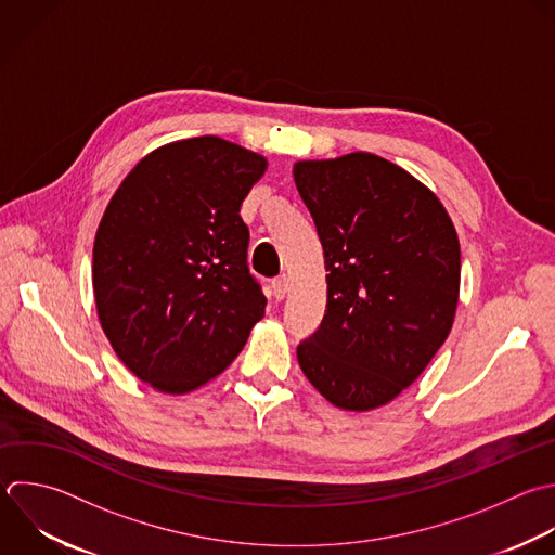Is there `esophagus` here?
I'll list each match as a JSON object with an SVG mask.
<instances>
[{"instance_id": "34e87169", "label": "esophagus", "mask_w": 555, "mask_h": 555, "mask_svg": "<svg viewBox=\"0 0 555 555\" xmlns=\"http://www.w3.org/2000/svg\"><path fill=\"white\" fill-rule=\"evenodd\" d=\"M271 288H273V297H275L278 301H282V299L286 297V293H288V278H286V275L275 278L273 284H271Z\"/></svg>"}]
</instances>
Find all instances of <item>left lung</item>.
I'll return each mask as SVG.
<instances>
[{
	"label": "left lung",
	"mask_w": 555,
	"mask_h": 555,
	"mask_svg": "<svg viewBox=\"0 0 555 555\" xmlns=\"http://www.w3.org/2000/svg\"><path fill=\"white\" fill-rule=\"evenodd\" d=\"M293 176L327 271L325 317L299 343V366L336 408H379L425 371L451 332L455 228L425 184L375 154L299 160Z\"/></svg>",
	"instance_id": "8db88e82"
}]
</instances>
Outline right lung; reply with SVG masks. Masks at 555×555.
Listing matches in <instances>:
<instances>
[{
  "instance_id": "add662e5",
  "label": "right lung",
  "mask_w": 555,
  "mask_h": 555,
  "mask_svg": "<svg viewBox=\"0 0 555 555\" xmlns=\"http://www.w3.org/2000/svg\"><path fill=\"white\" fill-rule=\"evenodd\" d=\"M267 158L219 137L147 154L113 195L93 247L98 317L121 362L191 392L245 347L267 299L247 267L241 204Z\"/></svg>"
}]
</instances>
